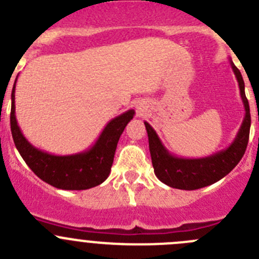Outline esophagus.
<instances>
[{
  "label": "esophagus",
  "instance_id": "esophagus-1",
  "mask_svg": "<svg viewBox=\"0 0 259 259\" xmlns=\"http://www.w3.org/2000/svg\"><path fill=\"white\" fill-rule=\"evenodd\" d=\"M138 110H139V111H142V106H138Z\"/></svg>",
  "mask_w": 259,
  "mask_h": 259
}]
</instances>
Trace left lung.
Segmentation results:
<instances>
[{
    "label": "left lung",
    "instance_id": "1",
    "mask_svg": "<svg viewBox=\"0 0 259 259\" xmlns=\"http://www.w3.org/2000/svg\"><path fill=\"white\" fill-rule=\"evenodd\" d=\"M230 65L239 83L245 115H244L243 124L235 139L226 149H222L212 156L203 157V158L176 157L166 149L153 127L148 122L144 121L147 133H148L149 152H151L154 174L163 184L183 190H195L208 187L228 175L238 165L241 157L245 153L250 130L249 103L244 91L243 76L231 60Z\"/></svg>",
    "mask_w": 259,
    "mask_h": 259
}]
</instances>
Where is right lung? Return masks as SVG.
<instances>
[{
    "instance_id": "right-lung-1",
    "label": "right lung",
    "mask_w": 259,
    "mask_h": 259,
    "mask_svg": "<svg viewBox=\"0 0 259 259\" xmlns=\"http://www.w3.org/2000/svg\"><path fill=\"white\" fill-rule=\"evenodd\" d=\"M15 84L11 92V134L16 149L30 170L47 184L64 190H85L102 184L110 175L117 142L134 117V110L112 118L87 151L56 156L31 146L21 133L15 116Z\"/></svg>"
}]
</instances>
